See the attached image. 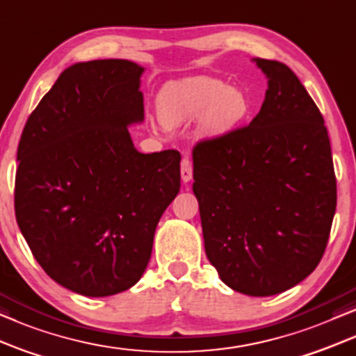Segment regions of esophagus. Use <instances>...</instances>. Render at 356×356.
Returning a JSON list of instances; mask_svg holds the SVG:
<instances>
[{"label":"esophagus","instance_id":"obj_1","mask_svg":"<svg viewBox=\"0 0 356 356\" xmlns=\"http://www.w3.org/2000/svg\"><path fill=\"white\" fill-rule=\"evenodd\" d=\"M192 174H193L192 161H191V158H187V156H184L182 161H181V177H182V181L184 182L191 181Z\"/></svg>","mask_w":356,"mask_h":356}]
</instances>
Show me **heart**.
<instances>
[{"instance_id":"heart-1","label":"heart","mask_w":356,"mask_h":356,"mask_svg":"<svg viewBox=\"0 0 356 356\" xmlns=\"http://www.w3.org/2000/svg\"><path fill=\"white\" fill-rule=\"evenodd\" d=\"M249 108L244 91L210 76H193L165 84L158 97L163 123L172 127L202 118V129L208 135H222L236 129L248 117Z\"/></svg>"}]
</instances>
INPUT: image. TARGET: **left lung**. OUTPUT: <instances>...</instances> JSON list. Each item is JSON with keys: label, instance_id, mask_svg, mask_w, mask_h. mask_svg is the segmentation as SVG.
<instances>
[{"label": "left lung", "instance_id": "1", "mask_svg": "<svg viewBox=\"0 0 356 356\" xmlns=\"http://www.w3.org/2000/svg\"><path fill=\"white\" fill-rule=\"evenodd\" d=\"M268 89L249 125L193 146L205 252L234 291L272 296L314 272L337 207L324 117L280 61L254 58Z\"/></svg>", "mask_w": 356, "mask_h": 356}]
</instances>
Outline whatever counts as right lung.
I'll return each instance as SVG.
<instances>
[{
	"instance_id": "add662e5",
	"label": "right lung",
	"mask_w": 356,
	"mask_h": 356,
	"mask_svg": "<svg viewBox=\"0 0 356 356\" xmlns=\"http://www.w3.org/2000/svg\"><path fill=\"white\" fill-rule=\"evenodd\" d=\"M143 68L76 63L27 118L17 146L14 211L51 280L84 296L129 290L149 262L159 218L181 188V153L143 154Z\"/></svg>"
}]
</instances>
